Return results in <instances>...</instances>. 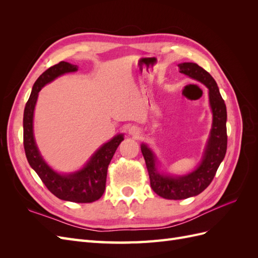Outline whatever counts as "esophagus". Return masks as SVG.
<instances>
[{"label": "esophagus", "instance_id": "1", "mask_svg": "<svg viewBox=\"0 0 258 258\" xmlns=\"http://www.w3.org/2000/svg\"><path fill=\"white\" fill-rule=\"evenodd\" d=\"M140 128L139 127H137V126H132L130 129H129V134L130 135H132V136H135V137H138V136H140Z\"/></svg>", "mask_w": 258, "mask_h": 258}]
</instances>
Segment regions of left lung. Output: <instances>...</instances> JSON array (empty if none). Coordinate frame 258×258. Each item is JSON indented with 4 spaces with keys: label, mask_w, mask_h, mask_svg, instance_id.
<instances>
[{
    "label": "left lung",
    "mask_w": 258,
    "mask_h": 258,
    "mask_svg": "<svg viewBox=\"0 0 258 258\" xmlns=\"http://www.w3.org/2000/svg\"><path fill=\"white\" fill-rule=\"evenodd\" d=\"M178 71L201 82L208 87L210 105L213 113V124L204 159L194 172L184 176L173 177L158 173L156 170L154 154L145 144L141 145L152 189L158 196L170 200L186 199L204 191L212 182L227 151V112L216 82L197 63L184 62L178 64Z\"/></svg>",
    "instance_id": "obj_1"
}]
</instances>
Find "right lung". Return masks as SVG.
Segmentation results:
<instances>
[{
  "label": "right lung",
  "mask_w": 258,
  "mask_h": 258,
  "mask_svg": "<svg viewBox=\"0 0 258 258\" xmlns=\"http://www.w3.org/2000/svg\"><path fill=\"white\" fill-rule=\"evenodd\" d=\"M77 69V66L61 61L46 70L36 80L23 113V147L29 165L34 169L51 194L61 200L90 204L102 197L105 190L107 168L117 147L123 140L122 135L116 136L110 142L101 146L82 170L69 175H61L49 168L38 153L33 137V112L38 92L56 77L75 72Z\"/></svg>",
  "instance_id": "add662e5"
}]
</instances>
